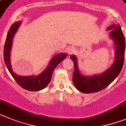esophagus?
<instances>
[{
    "label": "esophagus",
    "mask_w": 126,
    "mask_h": 126,
    "mask_svg": "<svg viewBox=\"0 0 126 126\" xmlns=\"http://www.w3.org/2000/svg\"><path fill=\"white\" fill-rule=\"evenodd\" d=\"M74 51V49L73 48H69L67 49V52H68L69 54H71L73 53Z\"/></svg>",
    "instance_id": "obj_1"
}]
</instances>
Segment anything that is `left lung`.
I'll use <instances>...</instances> for the list:
<instances>
[{
	"label": "left lung",
	"mask_w": 126,
	"mask_h": 126,
	"mask_svg": "<svg viewBox=\"0 0 126 126\" xmlns=\"http://www.w3.org/2000/svg\"><path fill=\"white\" fill-rule=\"evenodd\" d=\"M107 30H111L110 36L113 40L115 48V59L113 64L108 69L99 75L92 76H84L79 72L76 57L75 55H71L70 58L73 61L75 65L73 82L79 92L89 94L102 91L113 81L122 70L126 48L124 35L119 25H112Z\"/></svg>",
	"instance_id": "obj_1"
}]
</instances>
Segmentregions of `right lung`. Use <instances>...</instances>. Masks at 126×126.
<instances>
[{"mask_svg":"<svg viewBox=\"0 0 126 126\" xmlns=\"http://www.w3.org/2000/svg\"><path fill=\"white\" fill-rule=\"evenodd\" d=\"M21 24V21L14 23L11 27L7 33L4 49V62L7 69L20 87L30 91H39L45 89L51 81L53 72L57 65L65 59L67 54L65 53H60L51 59L48 67L43 71L37 76H23L16 75L13 71L10 61V52L11 50L12 42L15 33L18 31Z\"/></svg>","mask_w":126,"mask_h":126,"instance_id":"1","label":"right lung"}]
</instances>
